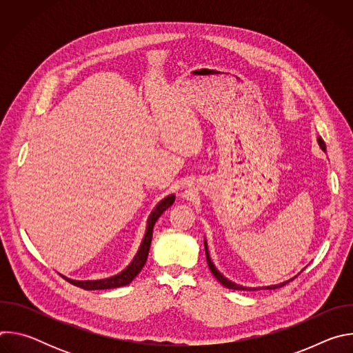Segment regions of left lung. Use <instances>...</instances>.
<instances>
[{
  "mask_svg": "<svg viewBox=\"0 0 353 353\" xmlns=\"http://www.w3.org/2000/svg\"><path fill=\"white\" fill-rule=\"evenodd\" d=\"M317 142H319V145H320V148L323 149V150H325V142L323 141V138L321 137H319L317 138ZM204 245H205V254H207V263H208V267H210V270H211V272H212V275L223 285V286H226V288H229V289H234V290H259V289H261V288H245V286H241V285H237V283H234V282H232V281H229L228 278H225L218 270H216V267L214 265V263L211 261V257H210V253H208V245H207V240L204 241ZM297 276V275H296ZM296 276H293V278H290L289 281H285V282H282V283H278V285H270V286H263V289H276V288H281V286H283V285H286L288 282H290L292 279H294Z\"/></svg>",
  "mask_w": 353,
  "mask_h": 353,
  "instance_id": "1",
  "label": "left lung"
}]
</instances>
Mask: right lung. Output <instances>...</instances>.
Listing matches in <instances>:
<instances>
[{"instance_id":"add662e5","label":"right lung","mask_w":353,"mask_h":353,"mask_svg":"<svg viewBox=\"0 0 353 353\" xmlns=\"http://www.w3.org/2000/svg\"><path fill=\"white\" fill-rule=\"evenodd\" d=\"M174 194L168 195L166 198H163L161 203L155 207V210L150 212L148 222H146V230L143 234V239L141 241V245L137 251V254L134 256L132 261L127 265L125 270H123L121 272H119L117 275L105 278V279H94V281H75L71 278H67L64 275H61L65 281H68L70 283L82 288L85 290H99V289H113V288H120V286H125L128 283H131V281L141 272L142 267L146 263L148 259V253H149V247H150V241H152V232H154V226L157 223V221L159 219V216L169 208L173 205L174 203Z\"/></svg>"}]
</instances>
